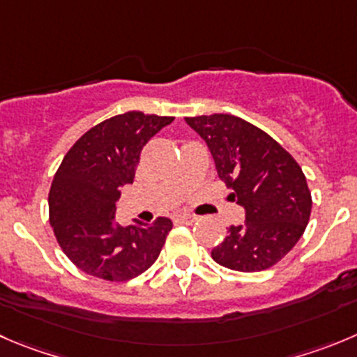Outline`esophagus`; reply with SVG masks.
<instances>
[{
  "label": "esophagus",
  "mask_w": 357,
  "mask_h": 357,
  "mask_svg": "<svg viewBox=\"0 0 357 357\" xmlns=\"http://www.w3.org/2000/svg\"><path fill=\"white\" fill-rule=\"evenodd\" d=\"M178 218L181 220L183 224H194V222H197L199 216L194 215V213H179Z\"/></svg>",
  "instance_id": "obj_1"
}]
</instances>
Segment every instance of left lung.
Listing matches in <instances>:
<instances>
[{
	"label": "left lung",
	"mask_w": 357,
	"mask_h": 357,
	"mask_svg": "<svg viewBox=\"0 0 357 357\" xmlns=\"http://www.w3.org/2000/svg\"><path fill=\"white\" fill-rule=\"evenodd\" d=\"M185 121L208 144L218 178L245 209V222L231 225L211 250L213 261L243 273L271 268L299 241L310 220L312 195L301 167L275 139L238 116Z\"/></svg>",
	"instance_id": "obj_1"
}]
</instances>
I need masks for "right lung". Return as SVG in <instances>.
Returning <instances> with one entry per match:
<instances>
[{
    "mask_svg": "<svg viewBox=\"0 0 357 357\" xmlns=\"http://www.w3.org/2000/svg\"><path fill=\"white\" fill-rule=\"evenodd\" d=\"M169 116L130 111L98 123L70 148L52 179L49 220L66 257L88 275L126 282L158 259L172 222H116L121 186L133 183L141 151Z\"/></svg>",
    "mask_w": 357,
    "mask_h": 357,
    "instance_id": "1",
    "label": "right lung"
}]
</instances>
